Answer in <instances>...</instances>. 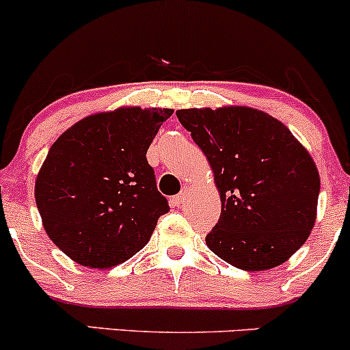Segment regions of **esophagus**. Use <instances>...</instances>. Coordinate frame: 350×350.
<instances>
[{
  "label": "esophagus",
  "mask_w": 350,
  "mask_h": 350,
  "mask_svg": "<svg viewBox=\"0 0 350 350\" xmlns=\"http://www.w3.org/2000/svg\"><path fill=\"white\" fill-rule=\"evenodd\" d=\"M187 196H189L187 191H180L178 196H174V198L171 199V204H172V206H174V207H180V206H183V204L187 200Z\"/></svg>",
  "instance_id": "esophagus-1"
}]
</instances>
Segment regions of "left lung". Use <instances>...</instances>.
Listing matches in <instances>:
<instances>
[{
  "label": "left lung",
  "instance_id": "1",
  "mask_svg": "<svg viewBox=\"0 0 350 350\" xmlns=\"http://www.w3.org/2000/svg\"><path fill=\"white\" fill-rule=\"evenodd\" d=\"M176 115L207 156L222 200L207 247L247 271L286 262L314 227L321 189L303 144L255 108H187Z\"/></svg>",
  "mask_w": 350,
  "mask_h": 350
}]
</instances>
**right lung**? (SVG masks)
I'll return each instance as SVG.
<instances>
[{
	"label": "right lung",
	"instance_id": "add662e5",
	"mask_svg": "<svg viewBox=\"0 0 350 350\" xmlns=\"http://www.w3.org/2000/svg\"><path fill=\"white\" fill-rule=\"evenodd\" d=\"M171 108L126 107L90 115L51 146L36 204L49 239L79 265L111 268L150 242L170 211L146 151Z\"/></svg>",
	"mask_w": 350,
	"mask_h": 350
}]
</instances>
